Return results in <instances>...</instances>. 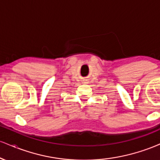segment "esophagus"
I'll use <instances>...</instances> for the list:
<instances>
[{"label": "esophagus", "instance_id": "obj_1", "mask_svg": "<svg viewBox=\"0 0 160 160\" xmlns=\"http://www.w3.org/2000/svg\"><path fill=\"white\" fill-rule=\"evenodd\" d=\"M87 80V79H83V80H82V82H83V83H86V82H88Z\"/></svg>", "mask_w": 160, "mask_h": 160}]
</instances>
